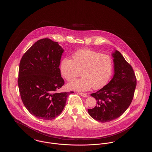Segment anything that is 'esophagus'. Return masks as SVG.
I'll use <instances>...</instances> for the list:
<instances>
[{"label": "esophagus", "mask_w": 152, "mask_h": 152, "mask_svg": "<svg viewBox=\"0 0 152 152\" xmlns=\"http://www.w3.org/2000/svg\"><path fill=\"white\" fill-rule=\"evenodd\" d=\"M80 95H81V96H83V97H88V94H85V93H81V92H79L78 93Z\"/></svg>", "instance_id": "34e87169"}]
</instances>
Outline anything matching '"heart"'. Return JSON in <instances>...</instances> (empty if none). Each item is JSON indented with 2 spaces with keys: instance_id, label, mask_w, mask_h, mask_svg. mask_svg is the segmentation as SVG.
Instances as JSON below:
<instances>
[{
  "instance_id": "b5f03b06",
  "label": "heart",
  "mask_w": 152,
  "mask_h": 152,
  "mask_svg": "<svg viewBox=\"0 0 152 152\" xmlns=\"http://www.w3.org/2000/svg\"><path fill=\"white\" fill-rule=\"evenodd\" d=\"M113 69V59L108 55L89 49H81L72 55V59L64 58L60 70L65 79L71 81L81 74L83 77L68 84L69 89L86 91L105 86L110 79Z\"/></svg>"
}]
</instances>
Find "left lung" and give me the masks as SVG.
<instances>
[{
	"instance_id": "obj_1",
	"label": "left lung",
	"mask_w": 152,
	"mask_h": 152,
	"mask_svg": "<svg viewBox=\"0 0 152 152\" xmlns=\"http://www.w3.org/2000/svg\"><path fill=\"white\" fill-rule=\"evenodd\" d=\"M115 74L113 79L101 89L91 94L97 101L94 108L88 109L89 115L101 123H107L120 117L132 101L137 84L132 66L121 53H112Z\"/></svg>"
}]
</instances>
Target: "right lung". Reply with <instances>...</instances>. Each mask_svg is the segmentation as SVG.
I'll use <instances>...</instances> for the list:
<instances>
[{"label":"right lung","instance_id":"add662e5","mask_svg":"<svg viewBox=\"0 0 152 152\" xmlns=\"http://www.w3.org/2000/svg\"><path fill=\"white\" fill-rule=\"evenodd\" d=\"M63 49L50 39L37 41L20 61L18 84L23 104L37 118L50 120L64 108L73 92L57 91L64 84L59 65Z\"/></svg>","mask_w":152,"mask_h":152}]
</instances>
